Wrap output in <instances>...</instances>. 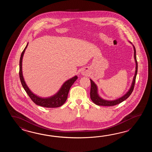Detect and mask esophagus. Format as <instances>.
<instances>
[{
	"label": "esophagus",
	"instance_id": "obj_1",
	"mask_svg": "<svg viewBox=\"0 0 152 152\" xmlns=\"http://www.w3.org/2000/svg\"><path fill=\"white\" fill-rule=\"evenodd\" d=\"M81 74L83 75H88V72L85 70H83L81 72Z\"/></svg>",
	"mask_w": 152,
	"mask_h": 152
}]
</instances>
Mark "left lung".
I'll return each instance as SVG.
<instances>
[{
    "mask_svg": "<svg viewBox=\"0 0 152 152\" xmlns=\"http://www.w3.org/2000/svg\"><path fill=\"white\" fill-rule=\"evenodd\" d=\"M132 45V42H129ZM133 46V48H134V57L135 59V62L136 67H135V75L134 77H133L132 79V83L131 85V86L130 87L129 90L126 92V94H124L123 96L120 97L119 98L116 99L115 100H107V99H104L103 98H102L100 97V96L98 94V89L97 87V85L94 83V81L91 80L90 79L91 81V90H90V97L91 100H92V102L96 104L97 105H99V106H113V105H116L117 104L122 103L124 100L126 99L128 97L130 96V95L132 94L133 90H134V87L135 83L136 77V75L137 73V62L136 60V49L134 45H132Z\"/></svg>",
    "mask_w": 152,
    "mask_h": 152,
    "instance_id": "1",
    "label": "left lung"
}]
</instances>
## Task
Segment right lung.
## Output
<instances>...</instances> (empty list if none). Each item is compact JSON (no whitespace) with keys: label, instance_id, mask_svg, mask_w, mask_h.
Listing matches in <instances>:
<instances>
[{"label":"right lung","instance_id":"add662e5","mask_svg":"<svg viewBox=\"0 0 152 152\" xmlns=\"http://www.w3.org/2000/svg\"><path fill=\"white\" fill-rule=\"evenodd\" d=\"M28 45V43L26 45V48L23 50L22 54L20 55V78L21 84L22 85L24 89L26 92L28 94L30 98L35 103L41 107H61L65 102L67 100L68 96V92L72 85L73 84L75 81L77 79V75H75V77L68 79V80L66 81L64 84H62L61 88L54 95L50 97H41L34 94L30 90L28 86L26 84V81L23 77V72H22V61H23V55L26 51V49Z\"/></svg>","mask_w":152,"mask_h":152}]
</instances>
